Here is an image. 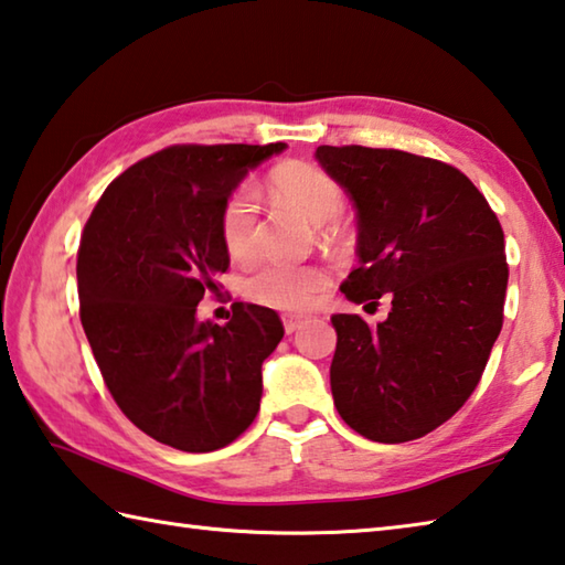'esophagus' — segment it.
Here are the masks:
<instances>
[{"instance_id":"obj_1","label":"esophagus","mask_w":565,"mask_h":565,"mask_svg":"<svg viewBox=\"0 0 565 565\" xmlns=\"http://www.w3.org/2000/svg\"><path fill=\"white\" fill-rule=\"evenodd\" d=\"M301 323H303V316H294V313H286V316H284V328H286V333L299 331Z\"/></svg>"}]
</instances>
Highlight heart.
<instances>
[{
    "label": "heart",
    "mask_w": 565,
    "mask_h": 565,
    "mask_svg": "<svg viewBox=\"0 0 565 565\" xmlns=\"http://www.w3.org/2000/svg\"><path fill=\"white\" fill-rule=\"evenodd\" d=\"M271 194L279 202L299 210L306 220L323 224L343 210V190L328 172L306 162H289L269 180ZM256 210L259 198L254 188L242 184L224 202L220 214V232L224 247L232 256H247L254 249ZM326 286V274L318 266H296L269 262L252 274L247 291L252 299L276 309H306Z\"/></svg>",
    "instance_id": "heart-1"
}]
</instances>
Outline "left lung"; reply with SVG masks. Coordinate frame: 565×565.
Returning a JSON list of instances; mask_svg holds the SVG:
<instances>
[{
    "instance_id": "1",
    "label": "left lung",
    "mask_w": 565,
    "mask_h": 565,
    "mask_svg": "<svg viewBox=\"0 0 565 565\" xmlns=\"http://www.w3.org/2000/svg\"><path fill=\"white\" fill-rule=\"evenodd\" d=\"M316 160L345 190L358 259L341 291L387 294L385 321L333 313L338 415L373 443L397 445L447 423L475 393L504 321V232L471 180L403 150L321 146Z\"/></svg>"
}]
</instances>
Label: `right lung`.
<instances>
[{"label": "right lung", "mask_w": 565, "mask_h": 565, "mask_svg": "<svg viewBox=\"0 0 565 565\" xmlns=\"http://www.w3.org/2000/svg\"><path fill=\"white\" fill-rule=\"evenodd\" d=\"M286 142L175 146L108 184L81 234V323L113 399L142 433L214 452L262 403V363L284 338L271 309L237 301L224 326L198 318L230 252L220 214Z\"/></svg>", "instance_id": "add662e5"}]
</instances>
